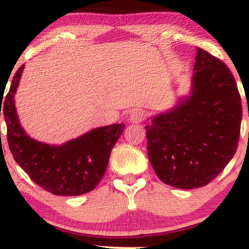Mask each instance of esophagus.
<instances>
[{"instance_id": "obj_1", "label": "esophagus", "mask_w": 249, "mask_h": 249, "mask_svg": "<svg viewBox=\"0 0 249 249\" xmlns=\"http://www.w3.org/2000/svg\"><path fill=\"white\" fill-rule=\"evenodd\" d=\"M144 121V112L142 110H133L130 115L131 123H141Z\"/></svg>"}]
</instances>
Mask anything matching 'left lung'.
Instances as JSON below:
<instances>
[{
	"label": "left lung",
	"mask_w": 249,
	"mask_h": 249,
	"mask_svg": "<svg viewBox=\"0 0 249 249\" xmlns=\"http://www.w3.org/2000/svg\"><path fill=\"white\" fill-rule=\"evenodd\" d=\"M190 96L146 125L147 156L158 178L177 188L201 187L236 152L242 107L235 79L220 59L196 49Z\"/></svg>",
	"instance_id": "left-lung-1"
}]
</instances>
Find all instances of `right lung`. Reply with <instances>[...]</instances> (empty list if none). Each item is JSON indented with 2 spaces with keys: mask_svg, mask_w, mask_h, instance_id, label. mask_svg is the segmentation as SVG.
Segmentation results:
<instances>
[{
  "mask_svg": "<svg viewBox=\"0 0 249 249\" xmlns=\"http://www.w3.org/2000/svg\"><path fill=\"white\" fill-rule=\"evenodd\" d=\"M24 65L16 71L1 107L7 124V138L14 159L34 182L56 196H81L95 190L107 171L108 158L125 125L93 128L62 145L31 138L19 123L15 93Z\"/></svg>",
  "mask_w": 249,
  "mask_h": 249,
  "instance_id": "right-lung-1",
  "label": "right lung"
}]
</instances>
